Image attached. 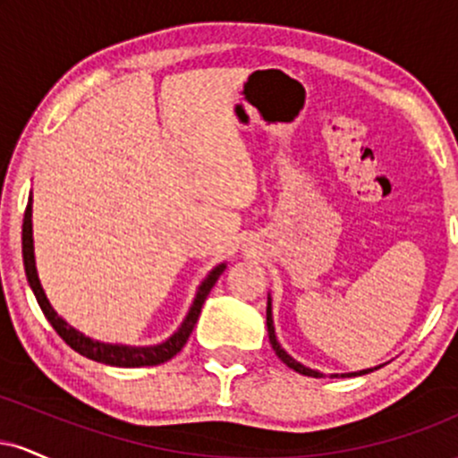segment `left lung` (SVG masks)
<instances>
[{"instance_id":"obj_1","label":"left lung","mask_w":458,"mask_h":458,"mask_svg":"<svg viewBox=\"0 0 458 458\" xmlns=\"http://www.w3.org/2000/svg\"><path fill=\"white\" fill-rule=\"evenodd\" d=\"M267 331H269V343H271V346H273V351H276V355L280 357V360L284 361V364H286L288 368H293V370L299 372V375H306V377H323V372L312 370V368H308V366L299 364L297 360H293V357L288 355L286 351L282 349L280 343H277V338H276V327H273L271 297H269V303H267ZM372 370H375V368H368V370H360V372H351V375H353V377H355V375H366V372H372ZM351 375H343V377H351ZM331 377H338V375H331Z\"/></svg>"}]
</instances>
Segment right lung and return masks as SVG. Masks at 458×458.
<instances>
[{
  "instance_id": "right-lung-1",
  "label": "right lung",
  "mask_w": 458,
  "mask_h": 458,
  "mask_svg": "<svg viewBox=\"0 0 458 458\" xmlns=\"http://www.w3.org/2000/svg\"><path fill=\"white\" fill-rule=\"evenodd\" d=\"M21 241H23V265H25V276H28L30 288L34 291L36 301H38L40 310L47 317V320L51 323V327L57 331L64 343L71 346L72 351H77L79 355L88 357V360L101 361V364L107 366H120V368H140V366H159L163 361L172 360L178 351L185 346V343L191 335L193 327H196L199 310H202L204 301H207L208 293L215 286V282L219 280L225 269V262L217 265L215 269L204 277V282L198 286L196 299H193L191 308H189L185 320L181 323L174 334L165 340V343L155 344V346H127V344H109V343H101V340H92L90 335L81 334L75 327L66 323L60 314L55 312L54 306L47 299L43 284L38 280V271H36V259H34V236H31V196L28 199V208H25V217H23V234H21Z\"/></svg>"
}]
</instances>
